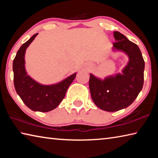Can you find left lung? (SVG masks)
<instances>
[{"label":"left lung","instance_id":"obj_1","mask_svg":"<svg viewBox=\"0 0 158 158\" xmlns=\"http://www.w3.org/2000/svg\"><path fill=\"white\" fill-rule=\"evenodd\" d=\"M116 42L113 50L121 51L129 57L122 74L109 76L105 79L90 74L89 89L95 105L106 111H116L132 104L142 89L145 63L139 48L124 35L114 32Z\"/></svg>","mask_w":158,"mask_h":158}]
</instances>
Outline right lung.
<instances>
[{"instance_id": "obj_1", "label": "right lung", "mask_w": 158, "mask_h": 158, "mask_svg": "<svg viewBox=\"0 0 158 158\" xmlns=\"http://www.w3.org/2000/svg\"><path fill=\"white\" fill-rule=\"evenodd\" d=\"M37 34L33 35L21 45L13 60L14 85L17 94L29 109L35 111L48 112L59 105L77 73L52 85L40 84L28 75L25 69L26 50Z\"/></svg>"}]
</instances>
